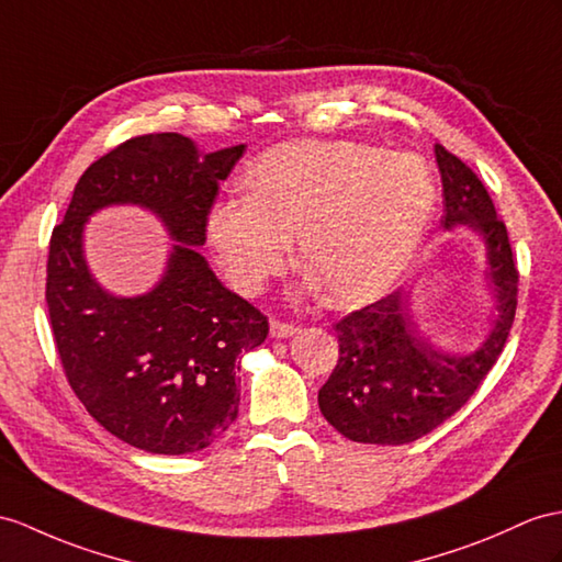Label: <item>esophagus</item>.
<instances>
[{"label":"esophagus","instance_id":"esophagus-1","mask_svg":"<svg viewBox=\"0 0 562 562\" xmlns=\"http://www.w3.org/2000/svg\"><path fill=\"white\" fill-rule=\"evenodd\" d=\"M297 331H300V328L295 324H285V322H279V319H273L269 324V334L273 338H289V336H295Z\"/></svg>","mask_w":562,"mask_h":562}]
</instances>
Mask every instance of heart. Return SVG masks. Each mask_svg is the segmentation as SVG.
Segmentation results:
<instances>
[{
	"label": "heart",
	"instance_id": "b5f03b06",
	"mask_svg": "<svg viewBox=\"0 0 562 562\" xmlns=\"http://www.w3.org/2000/svg\"><path fill=\"white\" fill-rule=\"evenodd\" d=\"M245 198L216 202L207 240L226 279L257 293L285 267L297 236L312 285L338 307L374 303L398 283L439 202L419 155L355 140H293L265 149L243 176Z\"/></svg>",
	"mask_w": 562,
	"mask_h": 562
}]
</instances>
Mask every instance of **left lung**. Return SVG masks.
Segmentation results:
<instances>
[{"label": "left lung", "instance_id": "obj_1", "mask_svg": "<svg viewBox=\"0 0 562 562\" xmlns=\"http://www.w3.org/2000/svg\"><path fill=\"white\" fill-rule=\"evenodd\" d=\"M443 183L441 226H468L486 250V285L496 312L484 344L470 352L441 350L419 331L405 289L336 324L338 364L319 389V409L346 439L403 446L434 431L468 403L496 364L517 307V267L505 224L476 173L434 147Z\"/></svg>", "mask_w": 562, "mask_h": 562}]
</instances>
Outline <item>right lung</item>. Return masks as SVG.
Wrapping results in <instances>:
<instances>
[{
	"instance_id": "1",
	"label": "right lung",
	"mask_w": 562,
	"mask_h": 562,
	"mask_svg": "<svg viewBox=\"0 0 562 562\" xmlns=\"http://www.w3.org/2000/svg\"><path fill=\"white\" fill-rule=\"evenodd\" d=\"M245 145L202 155L181 133L114 147L76 183L47 259V307L68 384L102 427L157 456L207 448L238 417V355L265 344L267 317L216 279L198 248L218 183ZM153 211L175 240L143 296L102 290L85 259L87 218L104 206Z\"/></svg>"
}]
</instances>
